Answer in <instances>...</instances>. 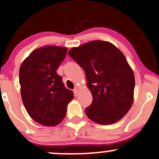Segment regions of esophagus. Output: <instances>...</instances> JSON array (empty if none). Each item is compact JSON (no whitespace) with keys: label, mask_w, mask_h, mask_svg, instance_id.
<instances>
[{"label":"esophagus","mask_w":159,"mask_h":159,"mask_svg":"<svg viewBox=\"0 0 159 159\" xmlns=\"http://www.w3.org/2000/svg\"><path fill=\"white\" fill-rule=\"evenodd\" d=\"M78 88H77V87H75V89H74V93H75V95H77V93H78Z\"/></svg>","instance_id":"34e87169"}]
</instances>
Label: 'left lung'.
Instances as JSON below:
<instances>
[{
    "instance_id": "8db88e82",
    "label": "left lung",
    "mask_w": 159,
    "mask_h": 159,
    "mask_svg": "<svg viewBox=\"0 0 159 159\" xmlns=\"http://www.w3.org/2000/svg\"><path fill=\"white\" fill-rule=\"evenodd\" d=\"M68 55L84 70L93 101L85 108L89 119L101 125L114 123L133 102L135 78L124 55L109 42L94 40L72 48Z\"/></svg>"
}]
</instances>
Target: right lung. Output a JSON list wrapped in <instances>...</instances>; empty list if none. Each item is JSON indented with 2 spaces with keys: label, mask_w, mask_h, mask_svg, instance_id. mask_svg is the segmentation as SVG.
Returning <instances> with one entry per match:
<instances>
[{
  "label": "right lung",
  "mask_w": 159,
  "mask_h": 159,
  "mask_svg": "<svg viewBox=\"0 0 159 159\" xmlns=\"http://www.w3.org/2000/svg\"><path fill=\"white\" fill-rule=\"evenodd\" d=\"M67 48L47 46L35 49L23 61L19 72L21 98L28 114L46 126L59 124L67 105L74 98L56 72L65 59Z\"/></svg>",
  "instance_id": "obj_1"
}]
</instances>
